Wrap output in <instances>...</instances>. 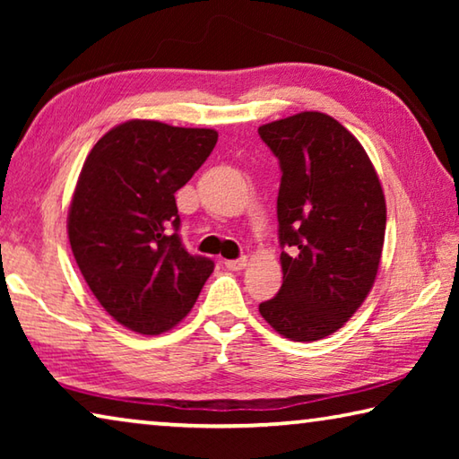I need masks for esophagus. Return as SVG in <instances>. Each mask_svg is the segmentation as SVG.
Returning <instances> with one entry per match:
<instances>
[{
    "label": "esophagus",
    "instance_id": "esophagus-1",
    "mask_svg": "<svg viewBox=\"0 0 459 459\" xmlns=\"http://www.w3.org/2000/svg\"><path fill=\"white\" fill-rule=\"evenodd\" d=\"M224 267L230 271H243L247 267V257H238V259H230L224 261Z\"/></svg>",
    "mask_w": 459,
    "mask_h": 459
}]
</instances>
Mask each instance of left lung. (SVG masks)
I'll list each match as a JSON object with an SVG mask.
<instances>
[{"instance_id": "8db88e82", "label": "left lung", "mask_w": 459, "mask_h": 459, "mask_svg": "<svg viewBox=\"0 0 459 459\" xmlns=\"http://www.w3.org/2000/svg\"><path fill=\"white\" fill-rule=\"evenodd\" d=\"M279 160L283 285L259 306L281 336L314 342L367 299L383 255L386 204L375 166L351 131L320 111L259 127Z\"/></svg>"}]
</instances>
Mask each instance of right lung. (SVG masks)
Returning <instances> with one entry per match:
<instances>
[{"label":"right lung","instance_id":"obj_1","mask_svg":"<svg viewBox=\"0 0 459 459\" xmlns=\"http://www.w3.org/2000/svg\"><path fill=\"white\" fill-rule=\"evenodd\" d=\"M214 129L134 119L99 139L68 208L84 281L113 320L161 333L196 304L214 261L184 248L174 194L214 150Z\"/></svg>","mask_w":459,"mask_h":459}]
</instances>
